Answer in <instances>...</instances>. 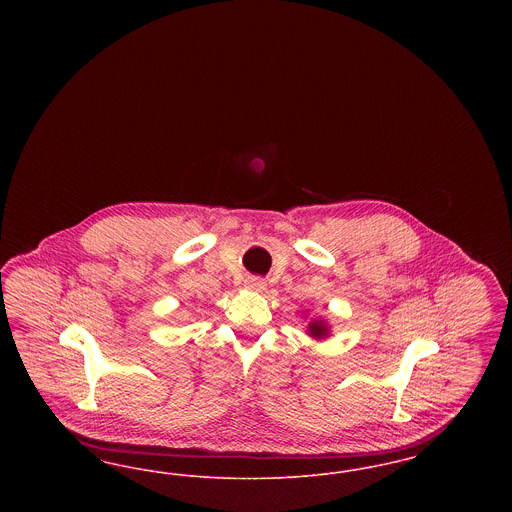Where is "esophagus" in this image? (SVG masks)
Masks as SVG:
<instances>
[{"label":"esophagus","instance_id":"1","mask_svg":"<svg viewBox=\"0 0 512 512\" xmlns=\"http://www.w3.org/2000/svg\"><path fill=\"white\" fill-rule=\"evenodd\" d=\"M265 286H267L265 280L259 278V276H249V278L245 280V288L251 290V292H263Z\"/></svg>","mask_w":512,"mask_h":512}]
</instances>
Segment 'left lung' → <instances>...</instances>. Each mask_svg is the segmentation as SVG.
<instances>
[{
    "instance_id": "obj_1",
    "label": "left lung",
    "mask_w": 512,
    "mask_h": 512,
    "mask_svg": "<svg viewBox=\"0 0 512 512\" xmlns=\"http://www.w3.org/2000/svg\"><path fill=\"white\" fill-rule=\"evenodd\" d=\"M309 332H311V336H315V338H320V336H326V326L322 324V322H311L309 324Z\"/></svg>"
}]
</instances>
